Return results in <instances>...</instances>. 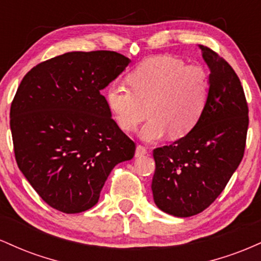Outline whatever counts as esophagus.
<instances>
[{
  "label": "esophagus",
  "mask_w": 261,
  "mask_h": 261,
  "mask_svg": "<svg viewBox=\"0 0 261 261\" xmlns=\"http://www.w3.org/2000/svg\"><path fill=\"white\" fill-rule=\"evenodd\" d=\"M145 154H147V148L141 145L137 146L136 152H135V157H143Z\"/></svg>",
  "instance_id": "1"
}]
</instances>
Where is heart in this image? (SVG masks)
<instances>
[{"mask_svg":"<svg viewBox=\"0 0 261 261\" xmlns=\"http://www.w3.org/2000/svg\"><path fill=\"white\" fill-rule=\"evenodd\" d=\"M131 89L110 83L106 99L122 130L133 131L145 118L147 104L149 119L140 130L147 142L181 137L193 130L201 118L208 99V77L203 68L185 65L169 55L146 59L127 76Z\"/></svg>","mask_w":261,"mask_h":261,"instance_id":"1","label":"heart"}]
</instances>
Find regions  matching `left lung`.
<instances>
[{
  "label": "left lung",
  "mask_w": 261,
  "mask_h": 261,
  "mask_svg": "<svg viewBox=\"0 0 261 261\" xmlns=\"http://www.w3.org/2000/svg\"><path fill=\"white\" fill-rule=\"evenodd\" d=\"M208 66V99L190 133L153 151L152 193L157 207L176 217L207 208L238 168L247 139L248 104L226 60L199 45Z\"/></svg>",
  "instance_id": "left-lung-1"
}]
</instances>
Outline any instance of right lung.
<instances>
[{
  "label": "right lung",
  "mask_w": 261,
  "mask_h": 261,
  "mask_svg": "<svg viewBox=\"0 0 261 261\" xmlns=\"http://www.w3.org/2000/svg\"><path fill=\"white\" fill-rule=\"evenodd\" d=\"M130 62L107 50L66 53L33 67L18 87L10 113L18 168L51 207H93L114 167L134 157V141L100 94Z\"/></svg>",
  "instance_id": "add662e5"
}]
</instances>
